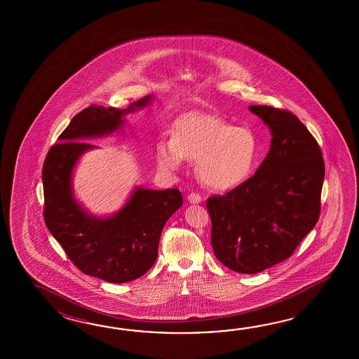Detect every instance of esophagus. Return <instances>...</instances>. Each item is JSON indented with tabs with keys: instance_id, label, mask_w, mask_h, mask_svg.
Masks as SVG:
<instances>
[{
	"instance_id": "34e87169",
	"label": "esophagus",
	"mask_w": 359,
	"mask_h": 359,
	"mask_svg": "<svg viewBox=\"0 0 359 359\" xmlns=\"http://www.w3.org/2000/svg\"><path fill=\"white\" fill-rule=\"evenodd\" d=\"M187 200L190 201L191 204H198V203H201V196L198 195V194H195V192H191L190 195L187 196Z\"/></svg>"
}]
</instances>
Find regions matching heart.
Returning a JSON list of instances; mask_svg holds the SVG:
<instances>
[{
	"instance_id": "heart-1",
	"label": "heart",
	"mask_w": 359,
	"mask_h": 359,
	"mask_svg": "<svg viewBox=\"0 0 359 359\" xmlns=\"http://www.w3.org/2000/svg\"><path fill=\"white\" fill-rule=\"evenodd\" d=\"M258 156L252 130L212 115H190L177 121L172 138L156 145L161 168L177 170L183 161H198L200 180L214 190H231L250 176Z\"/></svg>"
}]
</instances>
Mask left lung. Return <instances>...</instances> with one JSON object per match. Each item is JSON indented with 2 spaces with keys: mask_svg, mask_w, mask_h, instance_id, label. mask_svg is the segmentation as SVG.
<instances>
[{
  "mask_svg": "<svg viewBox=\"0 0 359 359\" xmlns=\"http://www.w3.org/2000/svg\"><path fill=\"white\" fill-rule=\"evenodd\" d=\"M272 135L255 175L226 195L208 198L212 246L226 267L259 273L287 259L320 218L325 163L316 138L297 115L249 107Z\"/></svg>",
  "mask_w": 359,
  "mask_h": 359,
  "instance_id": "obj_1",
  "label": "left lung"
}]
</instances>
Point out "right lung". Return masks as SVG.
Segmentation results:
<instances>
[{
    "label": "right lung",
    "instance_id": "1",
    "mask_svg": "<svg viewBox=\"0 0 359 359\" xmlns=\"http://www.w3.org/2000/svg\"><path fill=\"white\" fill-rule=\"evenodd\" d=\"M153 99L149 95L126 109L86 107L50 149L42 168L47 229L79 271L107 283L133 281L153 267L161 229L182 205V194L178 189L136 187L118 213L99 218L76 203L72 176L79 158L96 149L84 140L122 128L126 115L144 109Z\"/></svg>",
    "mask_w": 359,
    "mask_h": 359
}]
</instances>
